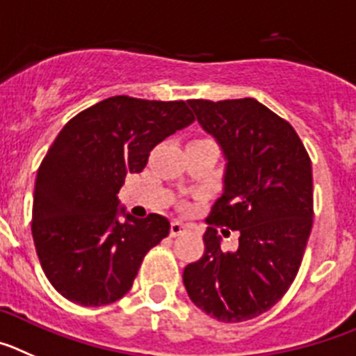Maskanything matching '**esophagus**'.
Returning a JSON list of instances; mask_svg holds the SVG:
<instances>
[{
  "instance_id": "obj_1",
  "label": "esophagus",
  "mask_w": 356,
  "mask_h": 356,
  "mask_svg": "<svg viewBox=\"0 0 356 356\" xmlns=\"http://www.w3.org/2000/svg\"><path fill=\"white\" fill-rule=\"evenodd\" d=\"M186 229H188V227H186L184 223L172 222L170 223V236L172 238H177V236H181L182 232H186Z\"/></svg>"
}]
</instances>
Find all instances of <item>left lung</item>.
<instances>
[{"label": "left lung", "mask_w": 356, "mask_h": 356, "mask_svg": "<svg viewBox=\"0 0 356 356\" xmlns=\"http://www.w3.org/2000/svg\"><path fill=\"white\" fill-rule=\"evenodd\" d=\"M190 104L229 163L225 190L206 218L204 255L186 266L182 282L207 316L248 321L287 293L302 266L314 218L312 163L294 127L255 99ZM220 226L240 232L236 252L219 248Z\"/></svg>", "instance_id": "obj_1"}]
</instances>
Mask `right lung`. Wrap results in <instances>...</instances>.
Instances as JSON below:
<instances>
[{
  "instance_id": "obj_1",
  "label": "right lung",
  "mask_w": 356,
  "mask_h": 356,
  "mask_svg": "<svg viewBox=\"0 0 356 356\" xmlns=\"http://www.w3.org/2000/svg\"><path fill=\"white\" fill-rule=\"evenodd\" d=\"M195 120L188 102L115 95L70 118L38 166L31 234L51 286L101 307L124 296L143 257L170 232L165 216L117 220V193L166 136Z\"/></svg>"
}]
</instances>
